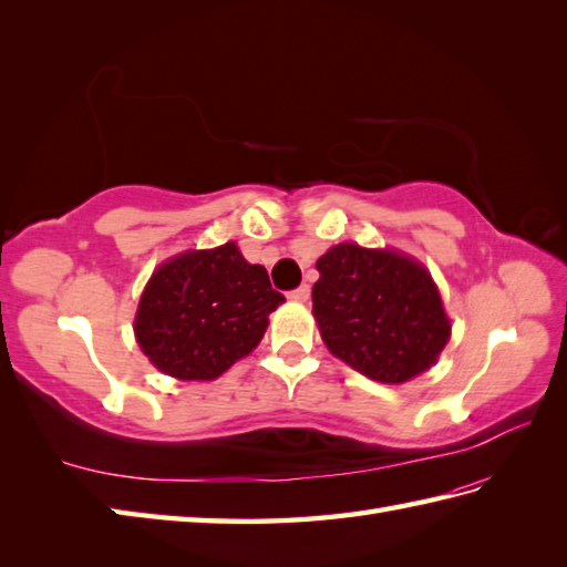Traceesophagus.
<instances>
[{"instance_id":"1","label":"esophagus","mask_w":567,"mask_h":567,"mask_svg":"<svg viewBox=\"0 0 567 567\" xmlns=\"http://www.w3.org/2000/svg\"><path fill=\"white\" fill-rule=\"evenodd\" d=\"M309 295H311L309 285H299L297 290H292V292H290V299H292V302H307Z\"/></svg>"}]
</instances>
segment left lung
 Wrapping results in <instances>:
<instances>
[{"mask_svg":"<svg viewBox=\"0 0 567 567\" xmlns=\"http://www.w3.org/2000/svg\"><path fill=\"white\" fill-rule=\"evenodd\" d=\"M317 270L315 319L336 358L384 384L436 363L451 319L424 265L390 248L339 244L317 260Z\"/></svg>","mask_w":567,"mask_h":567,"instance_id":"obj_1","label":"left lung"}]
</instances>
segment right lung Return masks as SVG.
<instances>
[{
    "mask_svg": "<svg viewBox=\"0 0 567 567\" xmlns=\"http://www.w3.org/2000/svg\"><path fill=\"white\" fill-rule=\"evenodd\" d=\"M285 302L268 270L234 240L165 260L141 295L134 331L141 351L177 380H214L248 355Z\"/></svg>",
    "mask_w": 567,
    "mask_h": 567,
    "instance_id": "1",
    "label": "right lung"
}]
</instances>
